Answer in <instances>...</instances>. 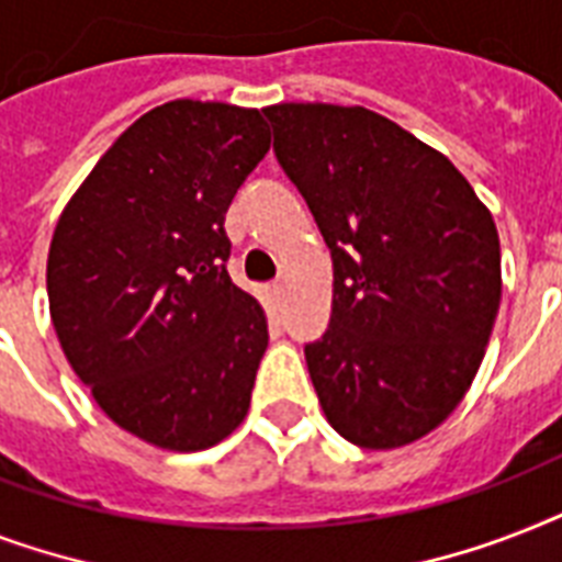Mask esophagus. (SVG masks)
<instances>
[{
  "label": "esophagus",
  "instance_id": "34e87169",
  "mask_svg": "<svg viewBox=\"0 0 562 562\" xmlns=\"http://www.w3.org/2000/svg\"><path fill=\"white\" fill-rule=\"evenodd\" d=\"M285 289H289V282H285V277H282V280H277L271 285V297L277 300V303H280V300L285 297Z\"/></svg>",
  "mask_w": 562,
  "mask_h": 562
}]
</instances>
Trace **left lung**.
I'll return each instance as SVG.
<instances>
[{
    "instance_id": "1",
    "label": "left lung",
    "mask_w": 562,
    "mask_h": 562,
    "mask_svg": "<svg viewBox=\"0 0 562 562\" xmlns=\"http://www.w3.org/2000/svg\"><path fill=\"white\" fill-rule=\"evenodd\" d=\"M273 154L333 254V317L306 344L329 426L400 449L479 373L502 300L493 215L431 145L368 108L273 104Z\"/></svg>"
}]
</instances>
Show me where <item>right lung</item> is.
<instances>
[{
    "instance_id": "add662e5",
    "label": "right lung",
    "mask_w": 562,
    "mask_h": 562,
    "mask_svg": "<svg viewBox=\"0 0 562 562\" xmlns=\"http://www.w3.org/2000/svg\"><path fill=\"white\" fill-rule=\"evenodd\" d=\"M268 148L259 110L169 101L110 145L57 218V341L99 408L145 443L201 452L250 408L268 321L229 280L224 215Z\"/></svg>"
}]
</instances>
